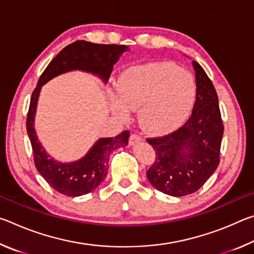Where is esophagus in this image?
Returning a JSON list of instances; mask_svg holds the SVG:
<instances>
[{
  "instance_id": "obj_1",
  "label": "esophagus",
  "mask_w": 254,
  "mask_h": 254,
  "mask_svg": "<svg viewBox=\"0 0 254 254\" xmlns=\"http://www.w3.org/2000/svg\"><path fill=\"white\" fill-rule=\"evenodd\" d=\"M141 140H142V137H141L139 134H136V133H132L130 136V144L134 145L136 143H139Z\"/></svg>"
}]
</instances>
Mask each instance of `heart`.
Masks as SVG:
<instances>
[{"mask_svg":"<svg viewBox=\"0 0 254 254\" xmlns=\"http://www.w3.org/2000/svg\"><path fill=\"white\" fill-rule=\"evenodd\" d=\"M195 96L196 84L188 71L170 63H152L124 72L112 110L126 119L127 109H140L139 122L144 130L166 133L186 120Z\"/></svg>","mask_w":254,"mask_h":254,"instance_id":"obj_1","label":"heart"}]
</instances>
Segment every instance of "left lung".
<instances>
[{
	"mask_svg": "<svg viewBox=\"0 0 254 254\" xmlns=\"http://www.w3.org/2000/svg\"><path fill=\"white\" fill-rule=\"evenodd\" d=\"M196 101L190 118L169 134L149 137L156 160L147 171L153 187L182 197L198 190L220 163L223 132L218 97L212 80L198 63L192 62Z\"/></svg>",
	"mask_w": 254,
	"mask_h": 254,
	"instance_id": "8db88e82",
	"label": "left lung"
}]
</instances>
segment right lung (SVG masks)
Returning <instances> with one entry per match:
<instances>
[{
    "label": "right lung",
    "mask_w": 254,
    "mask_h": 254,
    "mask_svg": "<svg viewBox=\"0 0 254 254\" xmlns=\"http://www.w3.org/2000/svg\"><path fill=\"white\" fill-rule=\"evenodd\" d=\"M127 50L124 45H100L84 40L72 42L51 60L34 88L27 117V132L31 142L34 165L46 182L60 194L77 197L94 190L107 175L110 153L120 147H127L130 132L123 131L115 137H102L85 157L77 161L63 163L55 160L46 152L33 127L42 85L56 76L71 70L91 72L107 83L114 64Z\"/></svg>",
    "instance_id": "1"
}]
</instances>
